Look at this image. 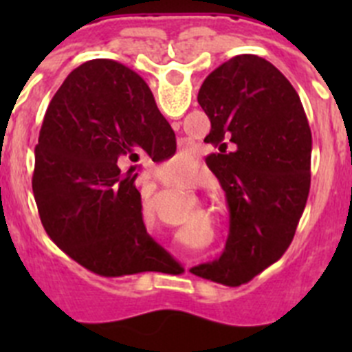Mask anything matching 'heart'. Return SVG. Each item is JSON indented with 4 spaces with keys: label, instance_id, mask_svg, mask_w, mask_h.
Returning <instances> with one entry per match:
<instances>
[{
    "label": "heart",
    "instance_id": "heart-1",
    "mask_svg": "<svg viewBox=\"0 0 352 352\" xmlns=\"http://www.w3.org/2000/svg\"><path fill=\"white\" fill-rule=\"evenodd\" d=\"M174 166H178V170L179 173H186V170H188V160H186V158H182V157H178L176 158V160H174Z\"/></svg>",
    "mask_w": 352,
    "mask_h": 352
}]
</instances>
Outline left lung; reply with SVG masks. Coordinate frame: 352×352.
Instances as JSON below:
<instances>
[{
    "mask_svg": "<svg viewBox=\"0 0 352 352\" xmlns=\"http://www.w3.org/2000/svg\"><path fill=\"white\" fill-rule=\"evenodd\" d=\"M211 121L206 157L229 206V238L217 261L192 273L241 285L291 245L310 190L312 133L292 84L275 65L239 54L214 68L197 95Z\"/></svg>",
    "mask_w": 352,
    "mask_h": 352,
    "instance_id": "left-lung-1",
    "label": "left lung"
}]
</instances>
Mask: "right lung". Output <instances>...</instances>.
Here are the masks:
<instances>
[{
    "label": "right lung",
    "mask_w": 352,
    "mask_h": 352,
    "mask_svg": "<svg viewBox=\"0 0 352 352\" xmlns=\"http://www.w3.org/2000/svg\"><path fill=\"white\" fill-rule=\"evenodd\" d=\"M176 135L141 76L113 60L72 70L35 148L40 220L68 257L100 276L179 268L146 232L139 157L166 160Z\"/></svg>",
    "instance_id": "obj_1"
}]
</instances>
